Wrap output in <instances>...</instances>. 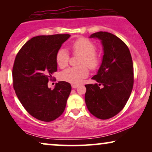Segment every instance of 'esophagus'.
<instances>
[{"label": "esophagus", "instance_id": "34e87169", "mask_svg": "<svg viewBox=\"0 0 152 152\" xmlns=\"http://www.w3.org/2000/svg\"><path fill=\"white\" fill-rule=\"evenodd\" d=\"M71 86H72V88H77V87H78V85L75 84H72Z\"/></svg>", "mask_w": 152, "mask_h": 152}]
</instances>
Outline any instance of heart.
<instances>
[{
  "label": "heart",
  "mask_w": 152,
  "mask_h": 152,
  "mask_svg": "<svg viewBox=\"0 0 152 152\" xmlns=\"http://www.w3.org/2000/svg\"><path fill=\"white\" fill-rule=\"evenodd\" d=\"M72 49L75 54L82 55L79 67H69L60 73V78L65 82L78 84L83 78L88 75V70L95 69L99 64V58L96 53V46L88 39L81 38L72 44ZM69 53L65 48L60 49L56 55V62L59 67L63 68L68 65L69 61Z\"/></svg>",
  "instance_id": "obj_1"
}]
</instances>
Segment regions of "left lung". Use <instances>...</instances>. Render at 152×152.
Segmentation results:
<instances>
[{"mask_svg": "<svg viewBox=\"0 0 152 152\" xmlns=\"http://www.w3.org/2000/svg\"><path fill=\"white\" fill-rule=\"evenodd\" d=\"M90 38L100 40L104 55L92 77L97 83L85 85V102L91 114L107 120L121 111L129 98L134 86L132 58L127 45L111 33L95 32Z\"/></svg>", "mask_w": 152, "mask_h": 152, "instance_id": "obj_1", "label": "left lung"}]
</instances>
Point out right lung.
Listing matches in <instances>:
<instances>
[{
    "instance_id": "add662e5",
    "label": "right lung",
    "mask_w": 152,
    "mask_h": 152,
    "mask_svg": "<svg viewBox=\"0 0 152 152\" xmlns=\"http://www.w3.org/2000/svg\"><path fill=\"white\" fill-rule=\"evenodd\" d=\"M70 37L68 34L34 37L16 55L12 70L14 88L23 107L37 120L53 121L65 110L70 84L58 82L51 90L48 83L57 70L56 55Z\"/></svg>"
}]
</instances>
